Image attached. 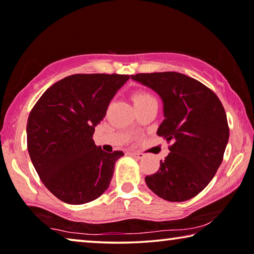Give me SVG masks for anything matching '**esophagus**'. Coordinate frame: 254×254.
Masks as SVG:
<instances>
[{"instance_id":"esophagus-1","label":"esophagus","mask_w":254,"mask_h":254,"mask_svg":"<svg viewBox=\"0 0 254 254\" xmlns=\"http://www.w3.org/2000/svg\"><path fill=\"white\" fill-rule=\"evenodd\" d=\"M129 155L131 157H134V159H137V160H140V159H143V157H144V154H142V153H137V152H131V153H129Z\"/></svg>"}]
</instances>
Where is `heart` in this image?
Instances as JSON below:
<instances>
[{"label": "heart", "instance_id": "b5f03b06", "mask_svg": "<svg viewBox=\"0 0 254 254\" xmlns=\"http://www.w3.org/2000/svg\"><path fill=\"white\" fill-rule=\"evenodd\" d=\"M132 101H134L135 107H140L146 105L148 102L156 101V100L151 93L146 92V91H136L132 94Z\"/></svg>", "mask_w": 254, "mask_h": 254}]
</instances>
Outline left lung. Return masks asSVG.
<instances>
[{
	"instance_id": "obj_1",
	"label": "left lung",
	"mask_w": 254,
	"mask_h": 254,
	"mask_svg": "<svg viewBox=\"0 0 254 254\" xmlns=\"http://www.w3.org/2000/svg\"><path fill=\"white\" fill-rule=\"evenodd\" d=\"M131 78L161 97L164 120L157 135L171 143L159 171L145 178L147 187L168 201L193 198L223 161L230 128L222 102L206 85L181 73H140Z\"/></svg>"
}]
</instances>
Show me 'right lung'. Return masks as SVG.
Instances as JSON below:
<instances>
[{"mask_svg": "<svg viewBox=\"0 0 254 254\" xmlns=\"http://www.w3.org/2000/svg\"><path fill=\"white\" fill-rule=\"evenodd\" d=\"M120 74H74L47 89L27 123L28 152L54 196L69 205L99 198L108 189L122 151L107 153L92 138L117 91Z\"/></svg>", "mask_w": 254, "mask_h": 254, "instance_id": "right-lung-1", "label": "right lung"}]
</instances>
